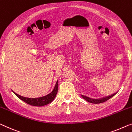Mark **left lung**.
Here are the masks:
<instances>
[{
    "label": "left lung",
    "instance_id": "left-lung-1",
    "mask_svg": "<svg viewBox=\"0 0 132 132\" xmlns=\"http://www.w3.org/2000/svg\"><path fill=\"white\" fill-rule=\"evenodd\" d=\"M117 92L114 93V94H111L110 96H106L104 97H103V98H90V97H88L86 96H84V95H81V97H82L84 100H86L87 101H88L89 103H94V104H98V103H101L103 102H105L107 100H108L109 99H110L111 97H113L117 93Z\"/></svg>",
    "mask_w": 132,
    "mask_h": 132
}]
</instances>
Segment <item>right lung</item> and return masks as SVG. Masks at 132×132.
I'll list each match as a JSON object with an SVG mask.
<instances>
[{"label": "right lung", "instance_id": "add662e5", "mask_svg": "<svg viewBox=\"0 0 132 132\" xmlns=\"http://www.w3.org/2000/svg\"><path fill=\"white\" fill-rule=\"evenodd\" d=\"M58 80L56 81L53 90L49 94L46 95L45 96H42L40 97H37V98H28V97H25L20 96V95L16 94V93L13 92V93L18 98H19L21 100L23 101L24 102L27 103L28 104L34 106H43L45 105L50 104L54 100L55 98L56 95L58 92Z\"/></svg>", "mask_w": 132, "mask_h": 132}]
</instances>
